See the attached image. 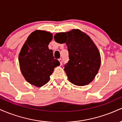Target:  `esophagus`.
Returning <instances> with one entry per match:
<instances>
[{"instance_id": "1", "label": "esophagus", "mask_w": 122, "mask_h": 122, "mask_svg": "<svg viewBox=\"0 0 122 122\" xmlns=\"http://www.w3.org/2000/svg\"><path fill=\"white\" fill-rule=\"evenodd\" d=\"M58 60H59V61H60V64H61V65H62V58H60V59H58Z\"/></svg>"}]
</instances>
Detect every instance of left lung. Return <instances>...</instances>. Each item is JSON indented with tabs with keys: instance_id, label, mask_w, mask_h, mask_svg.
I'll return each instance as SVG.
<instances>
[{
	"instance_id": "1",
	"label": "left lung",
	"mask_w": 122,
	"mask_h": 122,
	"mask_svg": "<svg viewBox=\"0 0 122 122\" xmlns=\"http://www.w3.org/2000/svg\"><path fill=\"white\" fill-rule=\"evenodd\" d=\"M61 37L65 38L62 43H66L69 51V60L64 67L68 79L77 86L88 84L97 75L101 64L97 47L89 36L78 29L57 33L55 41L59 43Z\"/></svg>"
}]
</instances>
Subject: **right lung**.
I'll return each mask as SVG.
<instances>
[{
  "mask_svg": "<svg viewBox=\"0 0 122 122\" xmlns=\"http://www.w3.org/2000/svg\"><path fill=\"white\" fill-rule=\"evenodd\" d=\"M52 38L49 32L35 31L28 37L19 53L21 72L27 82L36 86L46 84L54 68L60 65L48 47Z\"/></svg>",
  "mask_w": 122,
  "mask_h": 122,
  "instance_id": "right-lung-1",
  "label": "right lung"
}]
</instances>
